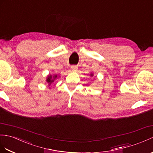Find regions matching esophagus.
<instances>
[{
  "mask_svg": "<svg viewBox=\"0 0 153 153\" xmlns=\"http://www.w3.org/2000/svg\"><path fill=\"white\" fill-rule=\"evenodd\" d=\"M71 68L73 71H76L77 70V65H72L71 66Z\"/></svg>",
  "mask_w": 153,
  "mask_h": 153,
  "instance_id": "34e87169",
  "label": "esophagus"
}]
</instances>
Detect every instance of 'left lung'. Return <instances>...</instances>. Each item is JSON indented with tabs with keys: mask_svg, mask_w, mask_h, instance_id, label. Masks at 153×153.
I'll return each mask as SVG.
<instances>
[{
	"mask_svg": "<svg viewBox=\"0 0 153 153\" xmlns=\"http://www.w3.org/2000/svg\"><path fill=\"white\" fill-rule=\"evenodd\" d=\"M91 76H93V75H91Z\"/></svg>",
	"mask_w": 153,
	"mask_h": 153,
	"instance_id": "1",
	"label": "left lung"
}]
</instances>
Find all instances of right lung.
Wrapping results in <instances>:
<instances>
[{"instance_id": "obj_1", "label": "right lung", "mask_w": 153, "mask_h": 153, "mask_svg": "<svg viewBox=\"0 0 153 153\" xmlns=\"http://www.w3.org/2000/svg\"><path fill=\"white\" fill-rule=\"evenodd\" d=\"M56 77H57V76H54L53 77H52L51 76H48V79H47V82L49 84V85H50L53 82V81H55V79H56Z\"/></svg>"}]
</instances>
